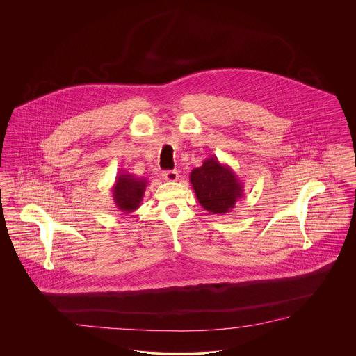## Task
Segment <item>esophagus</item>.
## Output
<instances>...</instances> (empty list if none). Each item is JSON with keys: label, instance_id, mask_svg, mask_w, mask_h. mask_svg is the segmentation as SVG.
<instances>
[{"label": "esophagus", "instance_id": "obj_1", "mask_svg": "<svg viewBox=\"0 0 356 356\" xmlns=\"http://www.w3.org/2000/svg\"><path fill=\"white\" fill-rule=\"evenodd\" d=\"M163 177H164V180H165V181L173 183V181H177V179H179V173H177L176 170H165V172L163 173Z\"/></svg>", "mask_w": 356, "mask_h": 356}]
</instances>
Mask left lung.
<instances>
[{
    "instance_id": "left-lung-1",
    "label": "left lung",
    "mask_w": 356,
    "mask_h": 356,
    "mask_svg": "<svg viewBox=\"0 0 356 356\" xmlns=\"http://www.w3.org/2000/svg\"><path fill=\"white\" fill-rule=\"evenodd\" d=\"M189 181L200 205L212 215H224L243 197L244 186L234 170L213 156L191 172Z\"/></svg>"
}]
</instances>
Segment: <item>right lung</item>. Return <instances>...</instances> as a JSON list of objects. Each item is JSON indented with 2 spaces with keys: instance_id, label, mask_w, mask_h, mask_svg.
I'll list each match as a JSON object with an SVG mask.
<instances>
[{
  "instance_id": "right-lung-1",
  "label": "right lung",
  "mask_w": 356,
  "mask_h": 356,
  "mask_svg": "<svg viewBox=\"0 0 356 356\" xmlns=\"http://www.w3.org/2000/svg\"><path fill=\"white\" fill-rule=\"evenodd\" d=\"M147 186V179L136 177L128 172H120L112 186V196L120 211L124 213L135 212L141 205Z\"/></svg>"
}]
</instances>
